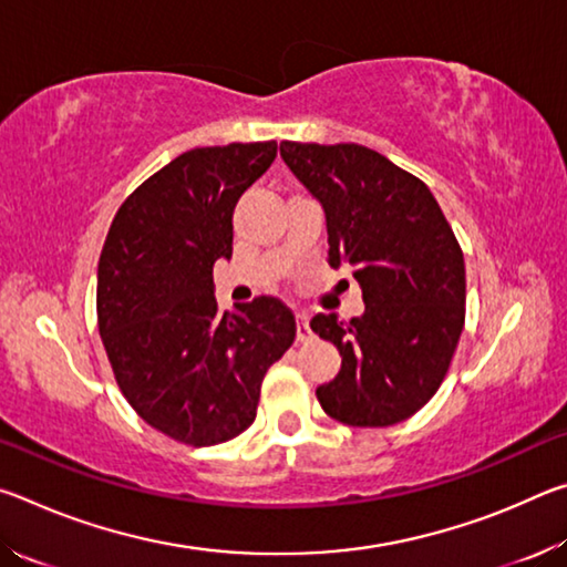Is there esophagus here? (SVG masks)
Returning a JSON list of instances; mask_svg holds the SVG:
<instances>
[{
  "label": "esophagus",
  "mask_w": 567,
  "mask_h": 567,
  "mask_svg": "<svg viewBox=\"0 0 567 567\" xmlns=\"http://www.w3.org/2000/svg\"><path fill=\"white\" fill-rule=\"evenodd\" d=\"M310 334L312 330H310V322H307V315L297 312V342H305Z\"/></svg>",
  "instance_id": "34e87169"
}]
</instances>
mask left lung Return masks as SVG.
Returning <instances> with one entry per match:
<instances>
[{"label": "left lung", "instance_id": "obj_1", "mask_svg": "<svg viewBox=\"0 0 567 567\" xmlns=\"http://www.w3.org/2000/svg\"><path fill=\"white\" fill-rule=\"evenodd\" d=\"M280 155L318 199L330 267L350 265L364 312L315 315L340 350L322 410L352 427H388L435 395L465 324V260L425 182L362 145L282 142Z\"/></svg>", "mask_w": 567, "mask_h": 567}]
</instances>
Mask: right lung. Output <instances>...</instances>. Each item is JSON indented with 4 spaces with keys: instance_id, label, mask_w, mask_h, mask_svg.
<instances>
[{
    "instance_id": "1",
    "label": "right lung",
    "mask_w": 567,
    "mask_h": 567,
    "mask_svg": "<svg viewBox=\"0 0 567 567\" xmlns=\"http://www.w3.org/2000/svg\"><path fill=\"white\" fill-rule=\"evenodd\" d=\"M277 142L189 150L124 199L97 267V324L134 412L185 445L252 425L267 368L295 340L277 297L219 312L213 267L233 257V213Z\"/></svg>"
}]
</instances>
